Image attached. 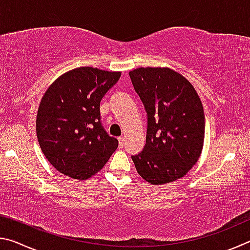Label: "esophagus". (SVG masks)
Here are the masks:
<instances>
[{
  "label": "esophagus",
  "mask_w": 250,
  "mask_h": 250,
  "mask_svg": "<svg viewBox=\"0 0 250 250\" xmlns=\"http://www.w3.org/2000/svg\"><path fill=\"white\" fill-rule=\"evenodd\" d=\"M118 140H119V145H120V146H125V137H119V138H118Z\"/></svg>",
  "instance_id": "34e87169"
}]
</instances>
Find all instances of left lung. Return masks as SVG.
<instances>
[{"mask_svg":"<svg viewBox=\"0 0 250 250\" xmlns=\"http://www.w3.org/2000/svg\"><path fill=\"white\" fill-rule=\"evenodd\" d=\"M129 76L147 115L146 146L131 156L135 168L153 185L179 180L202 153L205 116L200 97L188 79L166 67H141Z\"/></svg>","mask_w":250,"mask_h":250,"instance_id":"obj_1","label":"left lung"}]
</instances>
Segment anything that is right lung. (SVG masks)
Masks as SVG:
<instances>
[{
  "instance_id": "add662e5",
  "label": "right lung",
  "mask_w": 250,
  "mask_h": 250,
  "mask_svg": "<svg viewBox=\"0 0 250 250\" xmlns=\"http://www.w3.org/2000/svg\"><path fill=\"white\" fill-rule=\"evenodd\" d=\"M120 71L79 67L58 77L41 100L36 133L49 163L67 176L86 180L99 172L118 140L100 121V101Z\"/></svg>"
}]
</instances>
